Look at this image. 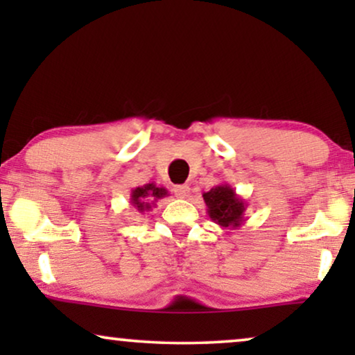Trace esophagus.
Returning <instances> with one entry per match:
<instances>
[{"label":"esophagus","mask_w":355,"mask_h":355,"mask_svg":"<svg viewBox=\"0 0 355 355\" xmlns=\"http://www.w3.org/2000/svg\"><path fill=\"white\" fill-rule=\"evenodd\" d=\"M173 192L174 196L179 198H186L189 196V192H191V189H189V186H186V184H181V186H174Z\"/></svg>","instance_id":"1"}]
</instances>
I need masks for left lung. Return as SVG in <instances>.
<instances>
[{"mask_svg": "<svg viewBox=\"0 0 355 355\" xmlns=\"http://www.w3.org/2000/svg\"><path fill=\"white\" fill-rule=\"evenodd\" d=\"M207 213L223 230H237L245 221L247 202L236 193L230 184H220L203 192Z\"/></svg>", "mask_w": 355, "mask_h": 355, "instance_id": "obj_1", "label": "left lung"}]
</instances>
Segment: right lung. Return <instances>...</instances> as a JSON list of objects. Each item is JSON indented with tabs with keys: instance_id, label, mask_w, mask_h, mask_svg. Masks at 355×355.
Wrapping results in <instances>:
<instances>
[{
	"instance_id": "right-lung-1",
	"label": "right lung",
	"mask_w": 355,
	"mask_h": 355,
	"mask_svg": "<svg viewBox=\"0 0 355 355\" xmlns=\"http://www.w3.org/2000/svg\"><path fill=\"white\" fill-rule=\"evenodd\" d=\"M169 196L168 189L157 184H145V186L135 187L130 191V205H132L139 213H145L152 210L159 198Z\"/></svg>"
}]
</instances>
